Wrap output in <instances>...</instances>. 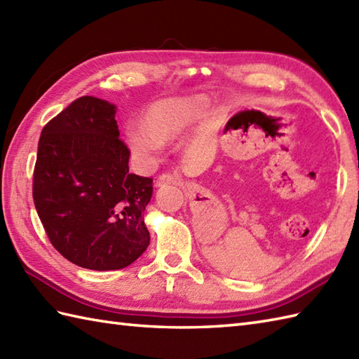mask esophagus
Returning a JSON list of instances; mask_svg holds the SVG:
<instances>
[{"mask_svg": "<svg viewBox=\"0 0 359 359\" xmlns=\"http://www.w3.org/2000/svg\"><path fill=\"white\" fill-rule=\"evenodd\" d=\"M166 185H177V187H184L185 182L182 180L179 175H172V174H162L158 175V179L156 182V187H166Z\"/></svg>", "mask_w": 359, "mask_h": 359, "instance_id": "1", "label": "esophagus"}]
</instances>
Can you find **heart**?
<instances>
[{
	"instance_id": "b5f03b06",
	"label": "heart",
	"mask_w": 359,
	"mask_h": 359,
	"mask_svg": "<svg viewBox=\"0 0 359 359\" xmlns=\"http://www.w3.org/2000/svg\"><path fill=\"white\" fill-rule=\"evenodd\" d=\"M207 109L202 97L165 98L151 103L140 116V126L128 134L133 152L142 160H151L163 143L180 139L191 129Z\"/></svg>"
}]
</instances>
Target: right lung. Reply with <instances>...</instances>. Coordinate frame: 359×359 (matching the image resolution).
<instances>
[{
    "label": "right lung",
    "mask_w": 359,
    "mask_h": 359,
    "mask_svg": "<svg viewBox=\"0 0 359 359\" xmlns=\"http://www.w3.org/2000/svg\"><path fill=\"white\" fill-rule=\"evenodd\" d=\"M116 104L85 95L43 128L34 203L50 243L88 270H120L149 245L152 179L129 172Z\"/></svg>",
    "instance_id": "obj_1"
}]
</instances>
